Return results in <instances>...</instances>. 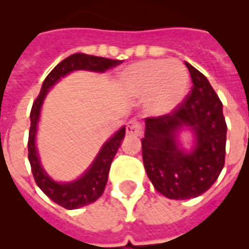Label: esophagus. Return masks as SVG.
Returning a JSON list of instances; mask_svg holds the SVG:
<instances>
[{
    "label": "esophagus",
    "instance_id": "obj_1",
    "mask_svg": "<svg viewBox=\"0 0 249 249\" xmlns=\"http://www.w3.org/2000/svg\"><path fill=\"white\" fill-rule=\"evenodd\" d=\"M126 133L129 136H141L142 134V125L140 121L130 120L126 125Z\"/></svg>",
    "mask_w": 249,
    "mask_h": 249
}]
</instances>
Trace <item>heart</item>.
Listing matches in <instances>:
<instances>
[{
  "label": "heart",
  "instance_id": "b5f03b06",
  "mask_svg": "<svg viewBox=\"0 0 249 249\" xmlns=\"http://www.w3.org/2000/svg\"><path fill=\"white\" fill-rule=\"evenodd\" d=\"M121 79L129 94L138 98L148 95V107L156 115L172 112L189 88L187 70L178 60H142L129 66Z\"/></svg>",
  "mask_w": 249,
  "mask_h": 249
}]
</instances>
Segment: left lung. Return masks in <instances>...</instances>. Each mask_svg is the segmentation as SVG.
Listing matches in <instances>:
<instances>
[{
    "label": "left lung",
    "instance_id": "left-lung-1",
    "mask_svg": "<svg viewBox=\"0 0 249 249\" xmlns=\"http://www.w3.org/2000/svg\"><path fill=\"white\" fill-rule=\"evenodd\" d=\"M193 88L170 113L146 119L142 138L144 169L152 185L169 199L185 200L205 193L225 165L226 121L222 102L201 72L186 63ZM189 126L196 146L187 153L178 143V132Z\"/></svg>",
    "mask_w": 249,
    "mask_h": 249
}]
</instances>
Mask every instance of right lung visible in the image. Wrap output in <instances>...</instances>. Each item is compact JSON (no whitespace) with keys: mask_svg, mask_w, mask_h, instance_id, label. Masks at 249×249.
I'll use <instances>...</instances> for the list:
<instances>
[{"mask_svg":"<svg viewBox=\"0 0 249 249\" xmlns=\"http://www.w3.org/2000/svg\"><path fill=\"white\" fill-rule=\"evenodd\" d=\"M121 60L107 59L101 56L88 55L83 53L72 54L68 58L63 59L58 66L54 67L50 73L46 76L41 91L36 101L33 102L32 109H31V128H29L28 137V160L31 163L33 177L37 186L44 191L45 195H48L54 203L66 209H77L84 205L91 204L101 196L105 191L106 183L108 179V172L111 168L113 158L116 155L117 150L120 147L121 141L125 136V126L113 134L101 148V151L97 155L93 164L83 174V177L68 183H58L53 181L41 166L38 154L36 150V132L38 119H40V111L42 102H44L49 89L55 83H58L60 77H64L70 72L77 71V70H85V71L93 72H105L112 67H116L121 64Z\"/></svg>","mask_w":249,"mask_h":249,"instance_id":"obj_1","label":"right lung"}]
</instances>
